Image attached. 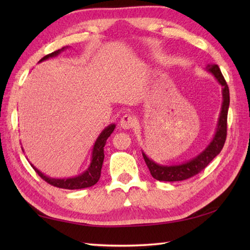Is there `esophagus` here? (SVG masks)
<instances>
[{
  "instance_id": "obj_1",
  "label": "esophagus",
  "mask_w": 250,
  "mask_h": 250,
  "mask_svg": "<svg viewBox=\"0 0 250 250\" xmlns=\"http://www.w3.org/2000/svg\"><path fill=\"white\" fill-rule=\"evenodd\" d=\"M135 125V119L133 116L131 115H125L120 120V126L124 130L132 129Z\"/></svg>"
}]
</instances>
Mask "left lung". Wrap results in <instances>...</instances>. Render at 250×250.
Instances as JSON below:
<instances>
[{"instance_id":"left-lung-1","label":"left lung","mask_w":250,"mask_h":250,"mask_svg":"<svg viewBox=\"0 0 250 250\" xmlns=\"http://www.w3.org/2000/svg\"><path fill=\"white\" fill-rule=\"evenodd\" d=\"M206 71L213 74L214 77L217 79L222 87V104L221 110L217 124L216 132L211 139L210 143L206 146L205 149L200 152L198 156L193 157L188 161H185L179 164H171V166H164V164L157 163L148 156L144 151L143 157L149 168L151 176L160 180V182H180V180L188 179L194 175L199 174L201 171L208 166L209 162L213 159L218 156L222 148H224L225 142L227 139V118L228 110H229L230 104V92L229 87L225 81V77L222 76L219 66L217 64H207Z\"/></svg>"}]
</instances>
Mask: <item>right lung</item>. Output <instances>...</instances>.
Here are the masks:
<instances>
[{"mask_svg": "<svg viewBox=\"0 0 250 250\" xmlns=\"http://www.w3.org/2000/svg\"><path fill=\"white\" fill-rule=\"evenodd\" d=\"M66 47H63L61 49H58L51 54L45 56L42 58L40 62L45 61L49 58L57 57L60 54L61 51L65 50ZM116 128L115 124H110L109 125L106 126V128L101 132L100 135L98 136L97 141H95L93 148H92V153H91V162H90V166L86 171H83L81 175L75 177H68V178H52L47 176L44 173H42L40 169H37L33 164H31V167L35 169V172L40 175V176L43 178L45 182L48 184L55 186L58 188H63V189H70V190H75V189H83V188H88L91 187V186L95 185L100 179L101 176V169H102L103 161H104V146L106 144V141H107L110 134L113 133Z\"/></svg>", "mask_w": 250, "mask_h": 250, "instance_id": "obj_1", "label": "right lung"}]
</instances>
